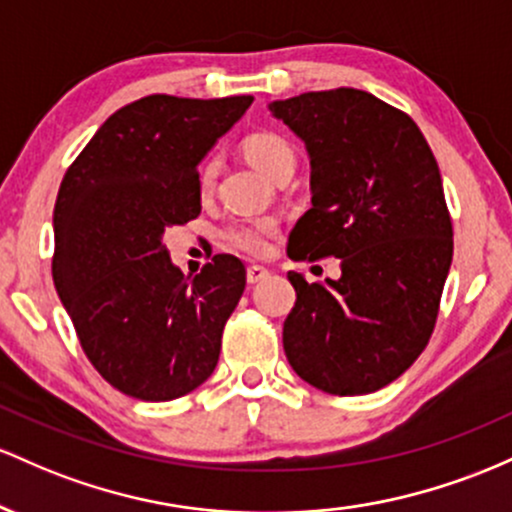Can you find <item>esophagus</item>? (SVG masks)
Returning a JSON list of instances; mask_svg holds the SVG:
<instances>
[{
    "label": "esophagus",
    "mask_w": 512,
    "mask_h": 512,
    "mask_svg": "<svg viewBox=\"0 0 512 512\" xmlns=\"http://www.w3.org/2000/svg\"><path fill=\"white\" fill-rule=\"evenodd\" d=\"M268 275H271V271H268L266 266H258V263H254V266L246 268V280H249L251 285L261 283V280H266Z\"/></svg>",
    "instance_id": "34e87169"
}]
</instances>
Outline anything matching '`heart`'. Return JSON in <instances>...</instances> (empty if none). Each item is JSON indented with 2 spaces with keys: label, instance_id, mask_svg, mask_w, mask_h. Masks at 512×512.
Wrapping results in <instances>:
<instances>
[{
  "label": "heart",
  "instance_id": "heart-1",
  "mask_svg": "<svg viewBox=\"0 0 512 512\" xmlns=\"http://www.w3.org/2000/svg\"><path fill=\"white\" fill-rule=\"evenodd\" d=\"M244 154L251 164L256 166L258 171L273 179L280 169H295L297 154L292 142L287 140L285 135L273 130H258L251 132L244 140ZM217 176V162L215 159H208L203 166H200L198 174V186L200 191L208 193L215 183ZM278 232V222L273 217H258V220H241L234 222L225 229V241L232 249L241 251L246 256H261L266 254L268 239L275 237Z\"/></svg>",
  "mask_w": 512,
  "mask_h": 512
}]
</instances>
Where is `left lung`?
Listing matches in <instances>:
<instances>
[{
	"instance_id": "1",
	"label": "left lung",
	"mask_w": 512,
	"mask_h": 512,
	"mask_svg": "<svg viewBox=\"0 0 512 512\" xmlns=\"http://www.w3.org/2000/svg\"><path fill=\"white\" fill-rule=\"evenodd\" d=\"M312 164V208L287 241L295 261L341 258V278L307 283L283 326L292 370L326 394L387 387L428 346L452 263L438 162L418 125L360 89L273 101Z\"/></svg>"
}]
</instances>
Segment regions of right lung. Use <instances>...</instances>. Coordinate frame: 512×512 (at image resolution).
<instances>
[{"mask_svg":"<svg viewBox=\"0 0 512 512\" xmlns=\"http://www.w3.org/2000/svg\"><path fill=\"white\" fill-rule=\"evenodd\" d=\"M251 101H132L96 130L60 183L55 290L86 358L118 392L179 399L220 360L222 329L246 287L244 263L217 254L191 278L162 239L200 215V159Z\"/></svg>","mask_w":512,"mask_h":512,"instance_id":"1","label":"right lung"}]
</instances>
